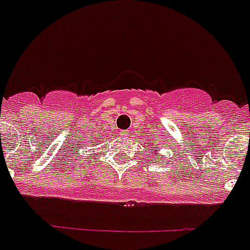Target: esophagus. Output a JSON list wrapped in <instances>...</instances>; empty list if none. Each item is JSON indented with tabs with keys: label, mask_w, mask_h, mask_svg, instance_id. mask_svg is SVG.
Listing matches in <instances>:
<instances>
[{
	"label": "esophagus",
	"mask_w": 250,
	"mask_h": 250,
	"mask_svg": "<svg viewBox=\"0 0 250 250\" xmlns=\"http://www.w3.org/2000/svg\"><path fill=\"white\" fill-rule=\"evenodd\" d=\"M123 135H125V136H128V132L125 131V133H123Z\"/></svg>",
	"instance_id": "esophagus-1"
}]
</instances>
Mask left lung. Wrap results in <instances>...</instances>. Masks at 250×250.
I'll return each mask as SVG.
<instances>
[{"mask_svg":"<svg viewBox=\"0 0 250 250\" xmlns=\"http://www.w3.org/2000/svg\"><path fill=\"white\" fill-rule=\"evenodd\" d=\"M150 152H152V147H150ZM156 152V151H155ZM157 152H159V150H157Z\"/></svg>","mask_w":250,"mask_h":250,"instance_id":"1","label":"left lung"}]
</instances>
